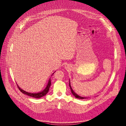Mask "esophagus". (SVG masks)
<instances>
[{
  "mask_svg": "<svg viewBox=\"0 0 126 126\" xmlns=\"http://www.w3.org/2000/svg\"><path fill=\"white\" fill-rule=\"evenodd\" d=\"M65 69H69V66H68V65H65Z\"/></svg>",
  "mask_w": 126,
  "mask_h": 126,
  "instance_id": "esophagus-1",
  "label": "esophagus"
}]
</instances>
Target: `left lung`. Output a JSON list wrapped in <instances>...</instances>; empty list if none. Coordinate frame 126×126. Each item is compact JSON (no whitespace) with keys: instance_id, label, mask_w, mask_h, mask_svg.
Returning <instances> with one entry per match:
<instances>
[{"instance_id":"8db88e82","label":"left lung","mask_w":126,"mask_h":126,"mask_svg":"<svg viewBox=\"0 0 126 126\" xmlns=\"http://www.w3.org/2000/svg\"><path fill=\"white\" fill-rule=\"evenodd\" d=\"M69 87H70V88L71 89V93L72 94L74 95V96H75V97L77 98H79V99H85V98H88V97H83V96H80L78 94H76V92L74 91V90L72 89L71 85H70V80H69Z\"/></svg>"}]
</instances>
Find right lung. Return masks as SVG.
I'll list each match as a JSON object with an SVG mask.
<instances>
[{
    "instance_id": "obj_1",
    "label": "right lung",
    "mask_w": 126,
    "mask_h": 126,
    "mask_svg": "<svg viewBox=\"0 0 126 126\" xmlns=\"http://www.w3.org/2000/svg\"><path fill=\"white\" fill-rule=\"evenodd\" d=\"M55 72H56V71L54 72V73L52 74L51 76H52V75L54 74ZM17 86H18L19 89L20 90V91L22 92V93H23V94H25L26 95H29L30 96L34 97V98H41V97L44 96V95H45L46 94L48 93V92L49 89V87H50V85H51V81H50V78L49 80H48V83H47V85H46L45 88L43 90H42V91H41L40 92H37V93H31V92H28L27 91H26L22 89L18 85V84H17Z\"/></svg>"
}]
</instances>
